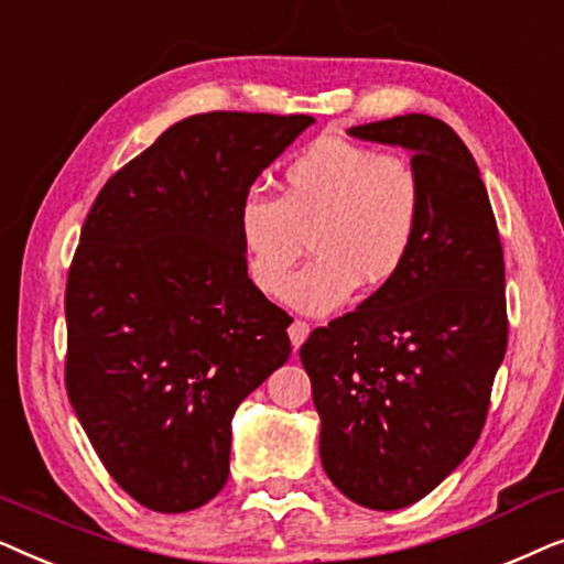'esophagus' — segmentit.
I'll return each instance as SVG.
<instances>
[{
  "mask_svg": "<svg viewBox=\"0 0 564 564\" xmlns=\"http://www.w3.org/2000/svg\"><path fill=\"white\" fill-rule=\"evenodd\" d=\"M288 334H290L292 346H295V349H300V346L305 344L307 334H311V326H307L305 321H292V326L288 328Z\"/></svg>",
  "mask_w": 564,
  "mask_h": 564,
  "instance_id": "obj_1",
  "label": "esophagus"
}]
</instances>
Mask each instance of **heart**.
I'll list each match as a JSON object with an SVG mask.
<instances>
[{
  "instance_id": "heart-1",
  "label": "heart",
  "mask_w": 564,
  "mask_h": 564,
  "mask_svg": "<svg viewBox=\"0 0 564 564\" xmlns=\"http://www.w3.org/2000/svg\"><path fill=\"white\" fill-rule=\"evenodd\" d=\"M423 218V182L411 161L323 135L290 159L282 197L249 189L236 210L249 276L280 295L312 236L316 259L284 289V303L328 315L367 288L403 272Z\"/></svg>"
}]
</instances>
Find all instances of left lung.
Segmentation results:
<instances>
[{
    "mask_svg": "<svg viewBox=\"0 0 564 564\" xmlns=\"http://www.w3.org/2000/svg\"><path fill=\"white\" fill-rule=\"evenodd\" d=\"M400 145L423 182L403 272L300 349L321 415V462L354 503L398 511L429 496L480 436L506 357V267L473 153L431 115L346 130Z\"/></svg>",
    "mask_w": 564,
    "mask_h": 564,
    "instance_id": "left-lung-1",
    "label": "left lung"
}]
</instances>
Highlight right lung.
<instances>
[{
    "instance_id": "right-lung-1",
    "label": "right lung",
    "mask_w": 564,
    "mask_h": 564,
    "mask_svg": "<svg viewBox=\"0 0 564 564\" xmlns=\"http://www.w3.org/2000/svg\"><path fill=\"white\" fill-rule=\"evenodd\" d=\"M311 115L203 112L120 169L66 282V390L115 482L159 513L223 490L236 408L290 359L249 280L238 203Z\"/></svg>"
}]
</instances>
